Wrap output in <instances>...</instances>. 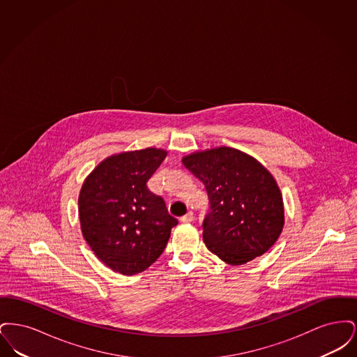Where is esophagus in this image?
Listing matches in <instances>:
<instances>
[{
    "mask_svg": "<svg viewBox=\"0 0 357 357\" xmlns=\"http://www.w3.org/2000/svg\"><path fill=\"white\" fill-rule=\"evenodd\" d=\"M181 221L183 222V223H190V222L194 221V214L192 213H187L186 215H183L181 218Z\"/></svg>",
    "mask_w": 357,
    "mask_h": 357,
    "instance_id": "obj_1",
    "label": "esophagus"
}]
</instances>
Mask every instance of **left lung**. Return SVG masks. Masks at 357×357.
Here are the masks:
<instances>
[{"mask_svg":"<svg viewBox=\"0 0 357 357\" xmlns=\"http://www.w3.org/2000/svg\"><path fill=\"white\" fill-rule=\"evenodd\" d=\"M208 197L204 241L213 255L243 265L268 252L284 227V204L272 174L255 158L220 147L183 158Z\"/></svg>","mask_w":357,"mask_h":357,"instance_id":"obj_1","label":"left lung"}]
</instances>
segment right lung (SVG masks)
I'll use <instances>...</instances> for the list:
<instances>
[{"label": "right lung", "mask_w": 357, "mask_h": 357, "mask_svg": "<svg viewBox=\"0 0 357 357\" xmlns=\"http://www.w3.org/2000/svg\"><path fill=\"white\" fill-rule=\"evenodd\" d=\"M167 153L146 149L107 158L85 179L79 197L82 231L92 252L114 272L146 271L163 253L171 217L147 187Z\"/></svg>", "instance_id": "add662e5"}]
</instances>
